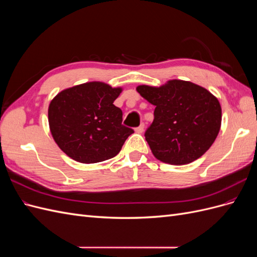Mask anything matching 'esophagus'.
<instances>
[{
	"label": "esophagus",
	"mask_w": 257,
	"mask_h": 257,
	"mask_svg": "<svg viewBox=\"0 0 257 257\" xmlns=\"http://www.w3.org/2000/svg\"><path fill=\"white\" fill-rule=\"evenodd\" d=\"M144 130H145V124H144V123H142L141 125H139L138 127H136V128H135V132H136V133H138V134H142L143 132H144Z\"/></svg>",
	"instance_id": "obj_1"
}]
</instances>
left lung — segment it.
Masks as SVG:
<instances>
[{"instance_id": "8db88e82", "label": "left lung", "mask_w": 257, "mask_h": 257, "mask_svg": "<svg viewBox=\"0 0 257 257\" xmlns=\"http://www.w3.org/2000/svg\"><path fill=\"white\" fill-rule=\"evenodd\" d=\"M137 92L155 106L154 120L145 137L161 162L184 165L205 154L219 134V100L203 87L170 80L160 88L139 85Z\"/></svg>"}]
</instances>
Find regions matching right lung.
<instances>
[{
	"label": "right lung",
	"instance_id": "1",
	"mask_svg": "<svg viewBox=\"0 0 257 257\" xmlns=\"http://www.w3.org/2000/svg\"><path fill=\"white\" fill-rule=\"evenodd\" d=\"M121 91L94 81L60 92L48 109L51 134L60 149L84 164L115 157L134 133L123 125L122 110L113 105Z\"/></svg>",
	"mask_w": 257,
	"mask_h": 257
}]
</instances>
